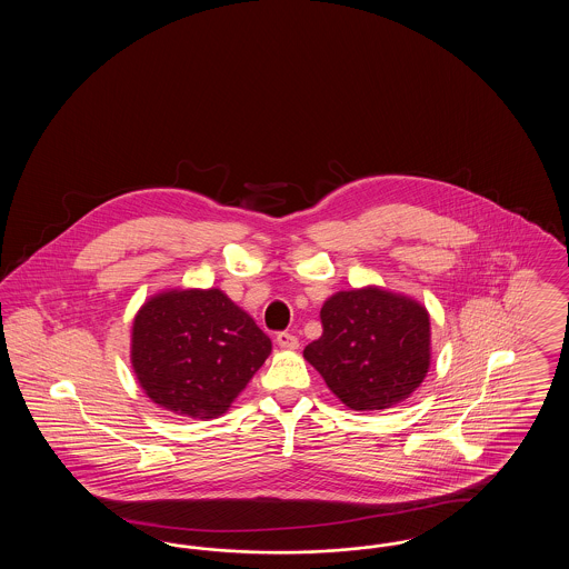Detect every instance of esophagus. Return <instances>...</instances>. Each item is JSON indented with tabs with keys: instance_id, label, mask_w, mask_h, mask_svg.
<instances>
[{
	"instance_id": "1",
	"label": "esophagus",
	"mask_w": 569,
	"mask_h": 569,
	"mask_svg": "<svg viewBox=\"0 0 569 569\" xmlns=\"http://www.w3.org/2000/svg\"><path fill=\"white\" fill-rule=\"evenodd\" d=\"M277 346L283 350H297L298 339L292 332H279L277 335Z\"/></svg>"
}]
</instances>
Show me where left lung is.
Returning a JSON list of instances; mask_svg holds the SVG:
<instances>
[{"label":"left lung","instance_id":"1","mask_svg":"<svg viewBox=\"0 0 569 569\" xmlns=\"http://www.w3.org/2000/svg\"><path fill=\"white\" fill-rule=\"evenodd\" d=\"M320 318L322 337L302 356L350 409L397 406L427 378L431 322L420 302L369 286L328 298Z\"/></svg>","mask_w":569,"mask_h":569}]
</instances>
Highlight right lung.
I'll list each match as a JSON object with an SVG mask.
<instances>
[{
	"label": "right lung",
	"instance_id": "1",
	"mask_svg": "<svg viewBox=\"0 0 569 569\" xmlns=\"http://www.w3.org/2000/svg\"><path fill=\"white\" fill-rule=\"evenodd\" d=\"M271 339L221 290H168L132 326V367L144 395L179 416H221L264 365Z\"/></svg>",
	"mask_w": 569,
	"mask_h": 569
}]
</instances>
